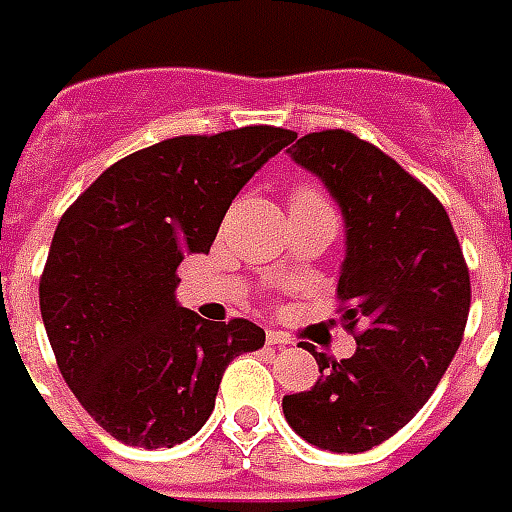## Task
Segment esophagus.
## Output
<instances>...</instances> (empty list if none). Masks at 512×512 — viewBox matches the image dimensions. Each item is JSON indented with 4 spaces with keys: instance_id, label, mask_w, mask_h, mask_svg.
Segmentation results:
<instances>
[{
    "instance_id": "34e87169",
    "label": "esophagus",
    "mask_w": 512,
    "mask_h": 512,
    "mask_svg": "<svg viewBox=\"0 0 512 512\" xmlns=\"http://www.w3.org/2000/svg\"><path fill=\"white\" fill-rule=\"evenodd\" d=\"M267 344H275V347H286L289 339H286L281 331H267Z\"/></svg>"
}]
</instances>
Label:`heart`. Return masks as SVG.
Instances as JSON below:
<instances>
[{"instance_id": "b5f03b06", "label": "heart", "mask_w": 512, "mask_h": 512, "mask_svg": "<svg viewBox=\"0 0 512 512\" xmlns=\"http://www.w3.org/2000/svg\"><path fill=\"white\" fill-rule=\"evenodd\" d=\"M308 201H325V198L314 187H295V190L289 192V206L308 204Z\"/></svg>"}]
</instances>
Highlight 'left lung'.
<instances>
[{"label": "left lung", "instance_id": "obj_1", "mask_svg": "<svg viewBox=\"0 0 512 512\" xmlns=\"http://www.w3.org/2000/svg\"><path fill=\"white\" fill-rule=\"evenodd\" d=\"M289 154L342 206L347 256L336 297L358 347L342 361L311 350L322 378L286 394V422L314 447L366 452L411 422L458 353L469 267L441 201L378 146L322 129Z\"/></svg>", "mask_w": 512, "mask_h": 512}]
</instances>
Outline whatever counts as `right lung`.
<instances>
[{"label": "right lung", "instance_id": "obj_1", "mask_svg": "<svg viewBox=\"0 0 512 512\" xmlns=\"http://www.w3.org/2000/svg\"><path fill=\"white\" fill-rule=\"evenodd\" d=\"M292 140L281 126L170 137L118 159L60 217L43 325L68 389L121 444L195 436L226 366L264 347L259 325L206 322L173 292L184 253H209L237 192Z\"/></svg>", "mask_w": 512, "mask_h": 512}]
</instances>
